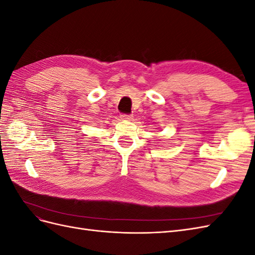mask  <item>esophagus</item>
Returning a JSON list of instances; mask_svg holds the SVG:
<instances>
[{
	"instance_id": "obj_1",
	"label": "esophagus",
	"mask_w": 255,
	"mask_h": 255,
	"mask_svg": "<svg viewBox=\"0 0 255 255\" xmlns=\"http://www.w3.org/2000/svg\"><path fill=\"white\" fill-rule=\"evenodd\" d=\"M120 117H121L122 120H127V121L133 120V116L132 115H121Z\"/></svg>"
}]
</instances>
